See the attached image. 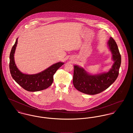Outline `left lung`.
Here are the masks:
<instances>
[{"instance_id": "1", "label": "left lung", "mask_w": 133, "mask_h": 133, "mask_svg": "<svg viewBox=\"0 0 133 133\" xmlns=\"http://www.w3.org/2000/svg\"><path fill=\"white\" fill-rule=\"evenodd\" d=\"M114 61L112 68L108 72L97 75H90L83 68L74 66L73 82L79 91L89 95L99 94L107 89L117 78L121 65V55L116 42L112 37L108 42Z\"/></svg>"}]
</instances>
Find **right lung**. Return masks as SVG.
<instances>
[{"mask_svg":"<svg viewBox=\"0 0 133 133\" xmlns=\"http://www.w3.org/2000/svg\"><path fill=\"white\" fill-rule=\"evenodd\" d=\"M18 41L16 39L10 55V71L14 80L24 90L29 92H36L49 88L53 82V76L57 70L64 63L59 62L38 74L29 75L21 73L16 65L14 54Z\"/></svg>","mask_w":133,"mask_h":133,"instance_id":"add662e5","label":"right lung"}]
</instances>
